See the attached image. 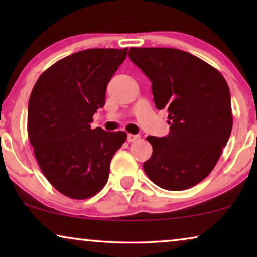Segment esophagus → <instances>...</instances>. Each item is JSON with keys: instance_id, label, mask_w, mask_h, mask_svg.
<instances>
[{"instance_id": "obj_1", "label": "esophagus", "mask_w": 257, "mask_h": 257, "mask_svg": "<svg viewBox=\"0 0 257 257\" xmlns=\"http://www.w3.org/2000/svg\"><path fill=\"white\" fill-rule=\"evenodd\" d=\"M138 138H139L138 135H132V133H128V135H127V142L128 143L135 142V140H137Z\"/></svg>"}]
</instances>
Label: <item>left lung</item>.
Returning a JSON list of instances; mask_svg holds the SVG:
<instances>
[{"label":"left lung","instance_id":"left-lung-1","mask_svg":"<svg viewBox=\"0 0 257 257\" xmlns=\"http://www.w3.org/2000/svg\"><path fill=\"white\" fill-rule=\"evenodd\" d=\"M128 57L152 83L158 110L166 108L168 136L147 140L153 153L144 163L152 182L182 191L202 181L219 160L233 127L229 87L215 68L172 48H130Z\"/></svg>","mask_w":257,"mask_h":257}]
</instances>
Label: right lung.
Masks as SVG:
<instances>
[{"label":"right lung","instance_id":"add662e5","mask_svg":"<svg viewBox=\"0 0 257 257\" xmlns=\"http://www.w3.org/2000/svg\"><path fill=\"white\" fill-rule=\"evenodd\" d=\"M126 55L127 48L75 52L45 70L30 94L28 135L35 157L48 181L71 199L103 189L112 158L127 137L90 126Z\"/></svg>","mask_w":257,"mask_h":257}]
</instances>
